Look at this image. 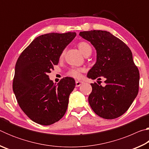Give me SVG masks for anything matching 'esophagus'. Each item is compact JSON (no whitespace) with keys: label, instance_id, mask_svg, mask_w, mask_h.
Masks as SVG:
<instances>
[{"label":"esophagus","instance_id":"34e87169","mask_svg":"<svg viewBox=\"0 0 149 149\" xmlns=\"http://www.w3.org/2000/svg\"><path fill=\"white\" fill-rule=\"evenodd\" d=\"M83 84H84V81H75V86L79 87L80 85H81Z\"/></svg>","mask_w":149,"mask_h":149}]
</instances>
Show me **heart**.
Wrapping results in <instances>:
<instances>
[{
    "mask_svg": "<svg viewBox=\"0 0 149 149\" xmlns=\"http://www.w3.org/2000/svg\"><path fill=\"white\" fill-rule=\"evenodd\" d=\"M78 48L81 53L84 55V56H86L88 54L91 53L92 49L90 45L87 43V42L85 41H81L79 42L77 45ZM64 54V52L61 54V56H63ZM83 72V70L81 68H77V69H72L69 70L67 74L70 77H74V78H79L81 77V73Z\"/></svg>",
    "mask_w": 149,
    "mask_h": 149,
    "instance_id": "b5f03b06",
    "label": "heart"
}]
</instances>
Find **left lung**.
<instances>
[{
    "label": "left lung",
    "instance_id": "1",
    "mask_svg": "<svg viewBox=\"0 0 149 149\" xmlns=\"http://www.w3.org/2000/svg\"><path fill=\"white\" fill-rule=\"evenodd\" d=\"M79 35L91 42L97 51V61L87 74L92 79L104 77L105 85L91 84L89 103L96 114L115 119L124 114L137 97L139 72L130 48L110 32L81 31Z\"/></svg>",
    "mask_w": 149,
    "mask_h": 149
}]
</instances>
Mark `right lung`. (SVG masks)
<instances>
[{"label": "right lung", "mask_w": 149, "mask_h": 149, "mask_svg": "<svg viewBox=\"0 0 149 149\" xmlns=\"http://www.w3.org/2000/svg\"><path fill=\"white\" fill-rule=\"evenodd\" d=\"M76 33H50L37 37L20 54L15 67L13 91L20 108L32 121L49 125L64 116L69 96L75 86L72 77L57 85L48 74Z\"/></svg>", "instance_id": "right-lung-1"}]
</instances>
